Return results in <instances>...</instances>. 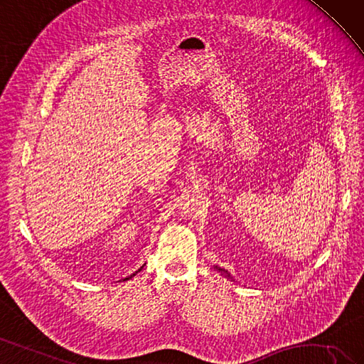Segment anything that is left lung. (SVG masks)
Masks as SVG:
<instances>
[{
  "label": "left lung",
  "mask_w": 364,
  "mask_h": 364,
  "mask_svg": "<svg viewBox=\"0 0 364 364\" xmlns=\"http://www.w3.org/2000/svg\"><path fill=\"white\" fill-rule=\"evenodd\" d=\"M215 269H218L219 272H222V271H223V272H225V277H230V279H232V277L230 276V272H228V271H225V269H222V268H219V267H215Z\"/></svg>",
  "instance_id": "8db88e82"
}]
</instances>
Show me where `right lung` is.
Here are the masks:
<instances>
[{
  "mask_svg": "<svg viewBox=\"0 0 364 364\" xmlns=\"http://www.w3.org/2000/svg\"><path fill=\"white\" fill-rule=\"evenodd\" d=\"M141 269H142V268H141ZM141 269H137V271H136V272H139V271H141ZM136 272H134V274H132V276H130V277H127V279H124V280H129V279H132V277H134V276H136Z\"/></svg>",
  "mask_w": 364,
  "mask_h": 364,
  "instance_id": "1",
  "label": "right lung"
}]
</instances>
